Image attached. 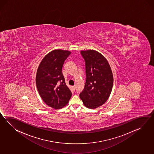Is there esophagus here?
<instances>
[{
    "label": "esophagus",
    "mask_w": 154,
    "mask_h": 154,
    "mask_svg": "<svg viewBox=\"0 0 154 154\" xmlns=\"http://www.w3.org/2000/svg\"><path fill=\"white\" fill-rule=\"evenodd\" d=\"M72 88H73V90H75V85H73V86H72Z\"/></svg>",
    "instance_id": "esophagus-1"
}]
</instances>
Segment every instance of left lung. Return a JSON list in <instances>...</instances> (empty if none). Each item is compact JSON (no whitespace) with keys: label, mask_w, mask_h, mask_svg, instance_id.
<instances>
[{"label":"left lung","mask_w":154,"mask_h":154,"mask_svg":"<svg viewBox=\"0 0 154 154\" xmlns=\"http://www.w3.org/2000/svg\"><path fill=\"white\" fill-rule=\"evenodd\" d=\"M85 63L86 81L79 97L85 106L96 109L106 102L112 92L113 75L106 58L94 50L81 51Z\"/></svg>","instance_id":"8db88e82"}]
</instances>
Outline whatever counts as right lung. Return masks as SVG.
I'll return each mask as SVG.
<instances>
[{
	"label": "right lung",
	"instance_id": "right-lung-1",
	"mask_svg": "<svg viewBox=\"0 0 154 154\" xmlns=\"http://www.w3.org/2000/svg\"><path fill=\"white\" fill-rule=\"evenodd\" d=\"M71 52L61 49L48 53L38 66L36 87L42 100L48 106L60 109L66 106L72 93L66 85L62 66Z\"/></svg>",
	"mask_w": 154,
	"mask_h": 154
}]
</instances>
